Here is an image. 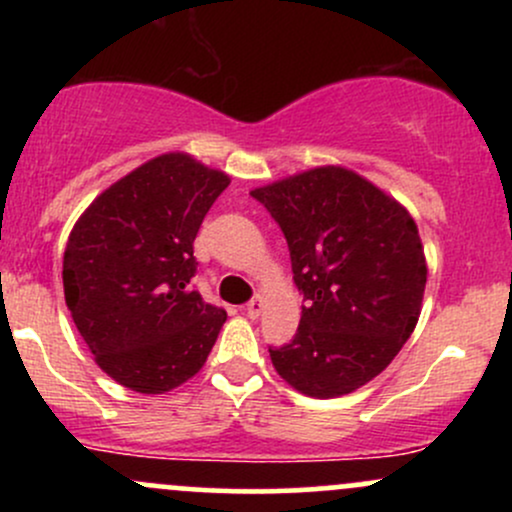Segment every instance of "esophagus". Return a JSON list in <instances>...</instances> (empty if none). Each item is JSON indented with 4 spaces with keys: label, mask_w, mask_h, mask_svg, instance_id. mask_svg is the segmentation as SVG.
<instances>
[{
    "label": "esophagus",
    "mask_w": 512,
    "mask_h": 512,
    "mask_svg": "<svg viewBox=\"0 0 512 512\" xmlns=\"http://www.w3.org/2000/svg\"><path fill=\"white\" fill-rule=\"evenodd\" d=\"M262 308H264L262 296H255V298H252V301H248V305H245V313H248V317H252V320H255V317H260Z\"/></svg>",
    "instance_id": "obj_1"
}]
</instances>
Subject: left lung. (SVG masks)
<instances>
[{"label":"left lung","instance_id":"obj_1","mask_svg":"<svg viewBox=\"0 0 512 512\" xmlns=\"http://www.w3.org/2000/svg\"><path fill=\"white\" fill-rule=\"evenodd\" d=\"M279 223L303 313L269 346L276 373L310 397H339L383 373L414 332L426 289L416 223L346 168H315L250 192Z\"/></svg>","mask_w":512,"mask_h":512}]
</instances>
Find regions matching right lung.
Instances as JSON below:
<instances>
[{
    "label": "right lung",
    "instance_id": "right-lung-1",
    "mask_svg": "<svg viewBox=\"0 0 512 512\" xmlns=\"http://www.w3.org/2000/svg\"><path fill=\"white\" fill-rule=\"evenodd\" d=\"M228 175L163 154L117 180L76 221L64 250V301L110 378L142 395L190 380L226 310L192 286L195 243Z\"/></svg>",
    "mask_w": 512,
    "mask_h": 512
}]
</instances>
